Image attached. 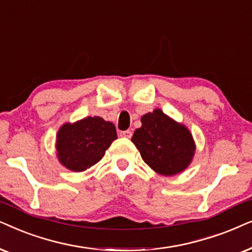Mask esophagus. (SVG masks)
Here are the masks:
<instances>
[{"label":"esophagus","instance_id":"34e87169","mask_svg":"<svg viewBox=\"0 0 252 252\" xmlns=\"http://www.w3.org/2000/svg\"><path fill=\"white\" fill-rule=\"evenodd\" d=\"M120 136L121 137H124V138H131L132 132L130 131V130H124V131H121L120 132Z\"/></svg>","mask_w":252,"mask_h":252}]
</instances>
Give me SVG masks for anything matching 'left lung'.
<instances>
[{"label": "left lung", "instance_id": "8db88e82", "mask_svg": "<svg viewBox=\"0 0 252 252\" xmlns=\"http://www.w3.org/2000/svg\"><path fill=\"white\" fill-rule=\"evenodd\" d=\"M140 121L142 126L136 129L131 142L145 163L163 176L176 175L188 168L196 150L189 129L158 108Z\"/></svg>", "mask_w": 252, "mask_h": 252}]
</instances>
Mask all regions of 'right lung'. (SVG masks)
Masks as SVG:
<instances>
[{
  "label": "right lung",
  "instance_id": "add662e5",
  "mask_svg": "<svg viewBox=\"0 0 252 252\" xmlns=\"http://www.w3.org/2000/svg\"><path fill=\"white\" fill-rule=\"evenodd\" d=\"M117 138L115 126L102 117H85L75 123H65L56 135V156L65 168L84 172L105 156Z\"/></svg>",
  "mask_w": 252,
  "mask_h": 252
}]
</instances>
